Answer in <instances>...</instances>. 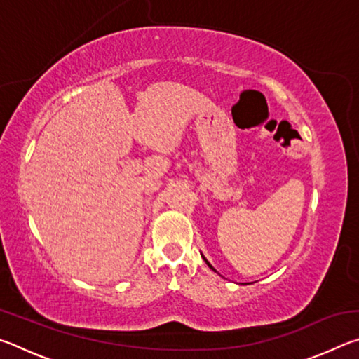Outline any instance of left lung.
Segmentation results:
<instances>
[{"mask_svg": "<svg viewBox=\"0 0 359 359\" xmlns=\"http://www.w3.org/2000/svg\"><path fill=\"white\" fill-rule=\"evenodd\" d=\"M201 257H203V259H204V261H205V264H208V266H209V267H210V269H212V271H214V272H217V271H215V267H214V266H212V264H210V263H209V261H208V259H205V258H204V255H201Z\"/></svg>", "mask_w": 359, "mask_h": 359, "instance_id": "1", "label": "left lung"}]
</instances>
